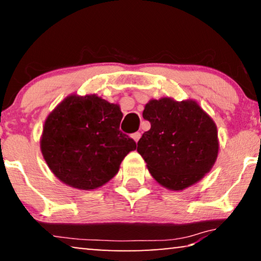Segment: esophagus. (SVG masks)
<instances>
[{
  "label": "esophagus",
  "instance_id": "1",
  "mask_svg": "<svg viewBox=\"0 0 261 261\" xmlns=\"http://www.w3.org/2000/svg\"><path fill=\"white\" fill-rule=\"evenodd\" d=\"M131 137L134 138V141L137 143L138 141H139V138H141V134H139V132H135V134H132L131 135Z\"/></svg>",
  "mask_w": 261,
  "mask_h": 261
}]
</instances>
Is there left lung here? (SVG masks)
<instances>
[{
  "mask_svg": "<svg viewBox=\"0 0 261 261\" xmlns=\"http://www.w3.org/2000/svg\"><path fill=\"white\" fill-rule=\"evenodd\" d=\"M143 118L151 124L137 143L150 174L170 190L199 182L214 166L219 152L215 123L194 100L152 99Z\"/></svg>",
  "mask_w": 261,
  "mask_h": 261,
  "instance_id": "obj_1",
  "label": "left lung"
}]
</instances>
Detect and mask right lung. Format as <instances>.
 Instances as JSON below:
<instances>
[{
    "label": "right lung",
    "mask_w": 261,
    "mask_h": 261,
    "mask_svg": "<svg viewBox=\"0 0 261 261\" xmlns=\"http://www.w3.org/2000/svg\"><path fill=\"white\" fill-rule=\"evenodd\" d=\"M123 113L95 94L68 95L47 117L40 148L47 166L65 185L97 189L119 170L136 142L119 130Z\"/></svg>",
    "instance_id": "add662e5"
}]
</instances>
